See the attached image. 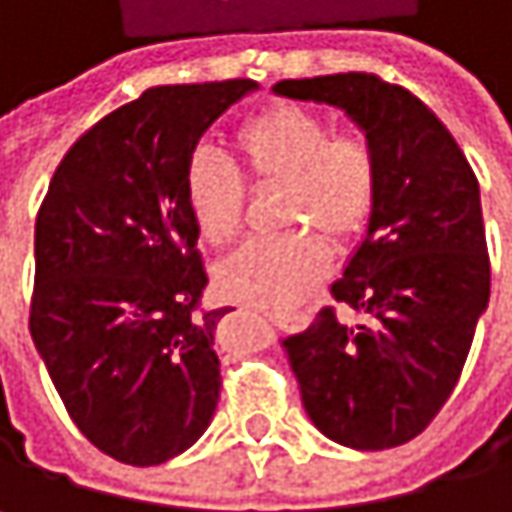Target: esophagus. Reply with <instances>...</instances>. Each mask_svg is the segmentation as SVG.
Returning <instances> with one entry per match:
<instances>
[{
  "instance_id": "34e87169",
  "label": "esophagus",
  "mask_w": 512,
  "mask_h": 512,
  "mask_svg": "<svg viewBox=\"0 0 512 512\" xmlns=\"http://www.w3.org/2000/svg\"><path fill=\"white\" fill-rule=\"evenodd\" d=\"M266 317H269L272 323H290V326H296V329H302V326L308 323L305 314H290V317H287V314H266Z\"/></svg>"
}]
</instances>
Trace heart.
Instances as JSON below:
<instances>
[{
  "instance_id": "1",
  "label": "heart",
  "mask_w": 512,
  "mask_h": 512,
  "mask_svg": "<svg viewBox=\"0 0 512 512\" xmlns=\"http://www.w3.org/2000/svg\"><path fill=\"white\" fill-rule=\"evenodd\" d=\"M234 148L255 183H281L284 225H302L243 246L216 266V293L255 308H287L305 299L329 269V246L364 234L379 198V156L358 130H332L308 106L278 103L234 133ZM189 216L210 246H228L243 228V177L213 151H195L183 171ZM312 231L308 232L307 228Z\"/></svg>"
}]
</instances>
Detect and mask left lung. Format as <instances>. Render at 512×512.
<instances>
[{
  "label": "left lung",
  "instance_id": "1",
  "mask_svg": "<svg viewBox=\"0 0 512 512\" xmlns=\"http://www.w3.org/2000/svg\"><path fill=\"white\" fill-rule=\"evenodd\" d=\"M272 91L344 109L379 156L373 219L332 284L361 320L323 308L281 341L305 412L356 451L406 445L454 394L489 302L477 177L448 127L376 73L281 79Z\"/></svg>",
  "mask_w": 512,
  "mask_h": 512
}]
</instances>
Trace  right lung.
Listing matches in <instances>:
<instances>
[{
  "label": "right lung",
  "instance_id": "add662e5",
  "mask_svg": "<svg viewBox=\"0 0 512 512\" xmlns=\"http://www.w3.org/2000/svg\"><path fill=\"white\" fill-rule=\"evenodd\" d=\"M252 79L156 85L58 162L35 222L29 329L52 385L106 457L159 465L192 448L219 403L216 323L183 198L207 127Z\"/></svg>",
  "mask_w": 512,
  "mask_h": 512
}]
</instances>
